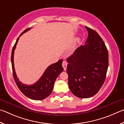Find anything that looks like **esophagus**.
<instances>
[{
  "label": "esophagus",
  "mask_w": 124,
  "mask_h": 124,
  "mask_svg": "<svg viewBox=\"0 0 124 124\" xmlns=\"http://www.w3.org/2000/svg\"><path fill=\"white\" fill-rule=\"evenodd\" d=\"M67 65H68V63H67V62H66V61H63V62H62V67H63L64 70L65 71L66 70Z\"/></svg>",
  "instance_id": "obj_1"
}]
</instances>
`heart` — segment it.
I'll list each match as a JSON object with an SVG mask.
<instances>
[{
    "label": "heart",
    "instance_id": "obj_1",
    "mask_svg": "<svg viewBox=\"0 0 124 124\" xmlns=\"http://www.w3.org/2000/svg\"><path fill=\"white\" fill-rule=\"evenodd\" d=\"M78 40H79L78 39H76V41H78Z\"/></svg>",
    "mask_w": 124,
    "mask_h": 124
}]
</instances>
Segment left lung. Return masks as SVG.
I'll list each match as a JSON object with an SVG mask.
<instances>
[{"instance_id": "1", "label": "left lung", "mask_w": 124, "mask_h": 124, "mask_svg": "<svg viewBox=\"0 0 124 124\" xmlns=\"http://www.w3.org/2000/svg\"><path fill=\"white\" fill-rule=\"evenodd\" d=\"M88 36L67 59L71 92L79 98H89L99 92L105 81L108 67L107 47L98 33L85 27Z\"/></svg>"}]
</instances>
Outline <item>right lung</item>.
I'll list each match as a JSON object with an SVG mask.
<instances>
[{
  "instance_id": "add662e5",
  "label": "right lung",
  "mask_w": 124,
  "mask_h": 124,
  "mask_svg": "<svg viewBox=\"0 0 124 124\" xmlns=\"http://www.w3.org/2000/svg\"><path fill=\"white\" fill-rule=\"evenodd\" d=\"M30 29H31L30 28H28L22 32L20 36L17 39L16 42L13 47L11 53V64L13 76H14L15 81L19 89L25 96L34 100H42L46 98L51 94L53 89L54 82L56 78L64 70L62 65V60L60 59L58 62L52 64L48 67L42 76L35 84L28 85L19 82L18 78L17 77L14 68V51L16 48V45L18 42L19 37Z\"/></svg>"
}]
</instances>
